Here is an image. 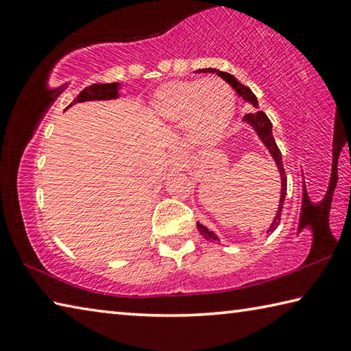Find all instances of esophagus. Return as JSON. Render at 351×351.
I'll return each instance as SVG.
<instances>
[{
    "mask_svg": "<svg viewBox=\"0 0 351 351\" xmlns=\"http://www.w3.org/2000/svg\"><path fill=\"white\" fill-rule=\"evenodd\" d=\"M184 159H186V154L181 150H173L170 153V162H173L175 165H180L181 162H184Z\"/></svg>",
    "mask_w": 351,
    "mask_h": 351,
    "instance_id": "34e87169",
    "label": "esophagus"
}]
</instances>
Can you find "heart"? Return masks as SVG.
<instances>
[{
  "label": "heart",
  "mask_w": 351,
  "mask_h": 351,
  "mask_svg": "<svg viewBox=\"0 0 351 351\" xmlns=\"http://www.w3.org/2000/svg\"><path fill=\"white\" fill-rule=\"evenodd\" d=\"M152 110L162 122H184L193 144L210 145L228 132L235 97L229 85L219 79L175 80L158 88Z\"/></svg>",
  "instance_id": "heart-1"
}]
</instances>
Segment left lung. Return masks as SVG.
<instances>
[{"label":"left lung","instance_id":"8db88e82","mask_svg":"<svg viewBox=\"0 0 351 351\" xmlns=\"http://www.w3.org/2000/svg\"><path fill=\"white\" fill-rule=\"evenodd\" d=\"M198 73H217V75L221 77L223 80H226L229 83L230 86L234 88V90L237 91V94H239L240 97H243L246 100V102L252 104L255 108H257L258 104H257V97L254 96V93L249 90L247 86L243 85V83H240L239 80L235 79V77L232 74L229 73H223V71H218V69H213V68H209V69H199ZM243 121L247 122L249 125H251L255 133H257V136L260 138V141L263 142L265 147L268 148L272 159H274L276 164H277V169H278V173H280V178H282V192H280V203H278V209H277V213L274 219H272V223L269 226L268 229V234L272 232V230L277 229L278 223H280V217H282V209H283V203H285V197H287V175H285V169H283V162H282V153L280 150H278V147L276 144V139L274 136H272V123L268 119V116L265 114L263 111H254V112H247V114L243 117ZM197 228L199 230V234L204 237V239L207 241H215L218 243L219 239L215 235V232L213 230H209L206 228V226L197 223Z\"/></svg>","mask_w":351,"mask_h":351}]
</instances>
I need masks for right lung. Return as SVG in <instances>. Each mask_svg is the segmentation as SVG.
Returning a JSON list of instances; mask_svg holds the SVG:
<instances>
[{"label": "right lung", "mask_w": 351, "mask_h": 351, "mask_svg": "<svg viewBox=\"0 0 351 351\" xmlns=\"http://www.w3.org/2000/svg\"><path fill=\"white\" fill-rule=\"evenodd\" d=\"M119 86L121 83H94L91 86H86L79 96H77L73 104L77 102H88V100H110V99H117L119 97ZM71 104L69 106H73Z\"/></svg>", "instance_id": "1"}]
</instances>
